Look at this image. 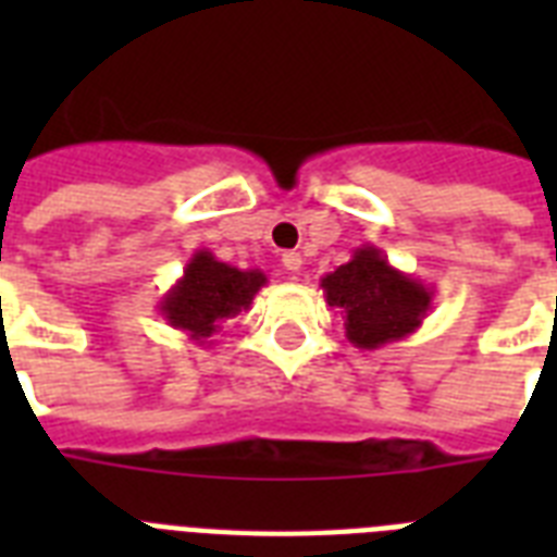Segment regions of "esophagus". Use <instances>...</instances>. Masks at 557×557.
<instances>
[{
  "label": "esophagus",
  "mask_w": 557,
  "mask_h": 557,
  "mask_svg": "<svg viewBox=\"0 0 557 557\" xmlns=\"http://www.w3.org/2000/svg\"><path fill=\"white\" fill-rule=\"evenodd\" d=\"M283 265H286V271L295 274V271H300V265H304V257H300L297 251H286L283 253Z\"/></svg>",
  "instance_id": "34e87169"
}]
</instances>
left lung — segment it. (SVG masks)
Wrapping results in <instances>:
<instances>
[{"mask_svg": "<svg viewBox=\"0 0 557 557\" xmlns=\"http://www.w3.org/2000/svg\"><path fill=\"white\" fill-rule=\"evenodd\" d=\"M326 304L341 309L347 341L358 349L413 335L433 309V288L393 269L375 245H361L352 260L321 277Z\"/></svg>", "mask_w": 557, "mask_h": 557, "instance_id": "1", "label": "left lung"}]
</instances>
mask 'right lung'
Masks as SVG:
<instances>
[{
    "instance_id": "right-lung-1",
    "label": "right lung",
    "mask_w": 557,
    "mask_h": 557,
    "mask_svg": "<svg viewBox=\"0 0 557 557\" xmlns=\"http://www.w3.org/2000/svg\"><path fill=\"white\" fill-rule=\"evenodd\" d=\"M269 283L260 269H236L199 248L185 265V274L159 300V314L187 335L193 344H213V335L227 318L248 312L253 295Z\"/></svg>"
}]
</instances>
